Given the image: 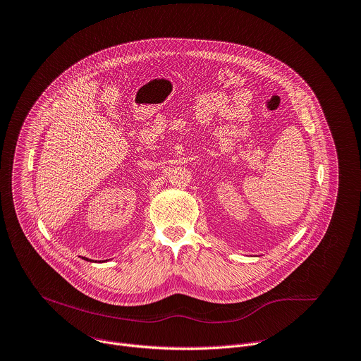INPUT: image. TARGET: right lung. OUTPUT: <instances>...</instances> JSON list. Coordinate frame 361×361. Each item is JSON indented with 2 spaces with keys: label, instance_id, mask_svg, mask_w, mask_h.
<instances>
[{
  "label": "right lung",
  "instance_id": "right-lung-1",
  "mask_svg": "<svg viewBox=\"0 0 361 361\" xmlns=\"http://www.w3.org/2000/svg\"><path fill=\"white\" fill-rule=\"evenodd\" d=\"M83 259H86V261H89V259H87V258H83ZM90 262H92V261H90Z\"/></svg>",
  "mask_w": 361,
  "mask_h": 361
}]
</instances>
